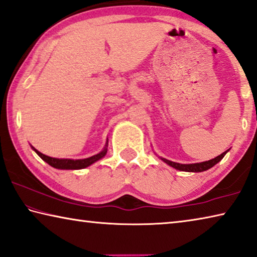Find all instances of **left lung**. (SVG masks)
<instances>
[{
  "instance_id": "obj_1",
  "label": "left lung",
  "mask_w": 257,
  "mask_h": 257,
  "mask_svg": "<svg viewBox=\"0 0 257 257\" xmlns=\"http://www.w3.org/2000/svg\"><path fill=\"white\" fill-rule=\"evenodd\" d=\"M228 153V150L224 151L223 154H221L220 156H217L215 158L211 159V161H207V162H203V163H196V164H179V163H174V162H171V161H167L165 158H162L164 162L168 165L176 168V170L179 171H184V172H204V171H207L208 168L213 167L215 164H217L218 162L221 161L222 158L225 156V154Z\"/></svg>"
}]
</instances>
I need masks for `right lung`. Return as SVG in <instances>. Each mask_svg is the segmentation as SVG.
<instances>
[{
    "mask_svg": "<svg viewBox=\"0 0 257 257\" xmlns=\"http://www.w3.org/2000/svg\"><path fill=\"white\" fill-rule=\"evenodd\" d=\"M32 148L35 150V153L39 155L44 162L48 163L50 166H52L54 168H59V170H81V168H85L87 166H90L91 164L99 161V159H101L103 156H106L107 154V148H104L101 153H99L98 155H94V156L85 158V159H75L74 161V159H59V158L49 157L46 156V155L40 153V151L36 150L34 147H32Z\"/></svg>",
    "mask_w": 257,
    "mask_h": 257,
    "instance_id": "obj_1",
    "label": "right lung"
}]
</instances>
